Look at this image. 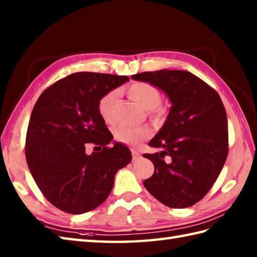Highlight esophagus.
Returning <instances> with one entry per match:
<instances>
[{
  "label": "esophagus",
  "mask_w": 257,
  "mask_h": 257,
  "mask_svg": "<svg viewBox=\"0 0 257 257\" xmlns=\"http://www.w3.org/2000/svg\"><path fill=\"white\" fill-rule=\"evenodd\" d=\"M132 154H133V159H134V160H138L139 158L141 157L140 152H139L138 150H136V149H133V150H132Z\"/></svg>",
  "instance_id": "obj_1"
}]
</instances>
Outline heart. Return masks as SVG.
Returning <instances> with one entry per match:
<instances>
[{
  "instance_id": "heart-1",
  "label": "heart",
  "mask_w": 257,
  "mask_h": 257,
  "mask_svg": "<svg viewBox=\"0 0 257 257\" xmlns=\"http://www.w3.org/2000/svg\"><path fill=\"white\" fill-rule=\"evenodd\" d=\"M127 94L140 107L146 109L152 119L160 120L165 117L166 107L161 105V91L155 85L146 81H137L128 87ZM117 96V90H109L98 100V112L105 122L110 123L113 121V106ZM113 136L119 143L139 146L150 137L151 132L147 127H129L121 124L114 128Z\"/></svg>"
}]
</instances>
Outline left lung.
I'll return each instance as SVG.
<instances>
[{"mask_svg": "<svg viewBox=\"0 0 257 257\" xmlns=\"http://www.w3.org/2000/svg\"><path fill=\"white\" fill-rule=\"evenodd\" d=\"M132 78L155 85L172 103L165 124L149 143L161 151L144 155L155 166L145 188L169 207L192 206L213 187L227 158L224 105L215 89L185 70L161 69Z\"/></svg>", "mask_w": 257, "mask_h": 257, "instance_id": "left-lung-1", "label": "left lung"}]
</instances>
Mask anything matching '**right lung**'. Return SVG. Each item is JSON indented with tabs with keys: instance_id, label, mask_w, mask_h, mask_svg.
I'll list each match as a JSON object with an SVG mask.
<instances>
[{
	"instance_id": "right-lung-1",
	"label": "right lung",
	"mask_w": 257,
	"mask_h": 257,
	"mask_svg": "<svg viewBox=\"0 0 257 257\" xmlns=\"http://www.w3.org/2000/svg\"><path fill=\"white\" fill-rule=\"evenodd\" d=\"M129 80L127 76L75 73L38 98L26 133L25 157L32 177L48 202L69 214L99 206L110 194L114 176L132 161L98 112V100ZM95 144L100 152L85 154ZM96 148V147H95Z\"/></svg>"
}]
</instances>
